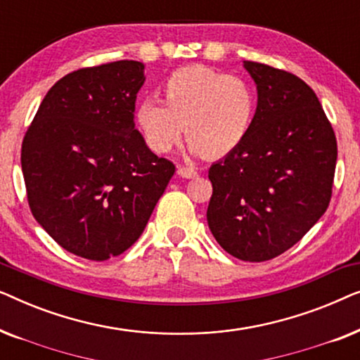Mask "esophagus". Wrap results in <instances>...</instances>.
<instances>
[{
  "mask_svg": "<svg viewBox=\"0 0 360 360\" xmlns=\"http://www.w3.org/2000/svg\"><path fill=\"white\" fill-rule=\"evenodd\" d=\"M176 174H179L180 176H184V179H193V176L198 175V172L195 170V167L179 165V169H176Z\"/></svg>",
  "mask_w": 360,
  "mask_h": 360,
  "instance_id": "obj_1",
  "label": "esophagus"
}]
</instances>
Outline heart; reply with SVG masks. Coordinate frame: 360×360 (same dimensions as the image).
Returning a JSON list of instances; mask_svg holds the SVG:
<instances>
[{"mask_svg":"<svg viewBox=\"0 0 360 360\" xmlns=\"http://www.w3.org/2000/svg\"><path fill=\"white\" fill-rule=\"evenodd\" d=\"M160 93L164 105L146 100L136 108L137 126L157 154L169 152L184 129L195 154H229L248 137L257 112L252 83L205 65L170 73Z\"/></svg>","mask_w":360,"mask_h":360,"instance_id":"obj_1","label":"heart"}]
</instances>
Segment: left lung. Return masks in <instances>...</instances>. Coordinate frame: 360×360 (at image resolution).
Wrapping results in <instances>:
<instances>
[{
	"label": "left lung",
	"instance_id": "left-lung-1",
	"mask_svg": "<svg viewBox=\"0 0 360 360\" xmlns=\"http://www.w3.org/2000/svg\"><path fill=\"white\" fill-rule=\"evenodd\" d=\"M257 112L238 149L210 167L206 219L226 252L264 262L298 243L328 210L338 142L314 91L293 73L244 62Z\"/></svg>",
	"mask_w": 360,
	"mask_h": 360
}]
</instances>
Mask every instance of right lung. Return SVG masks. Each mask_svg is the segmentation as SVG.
Returning <instances> with one entry per match:
<instances>
[{
	"label": "right lung",
	"instance_id": "obj_1",
	"mask_svg": "<svg viewBox=\"0 0 360 360\" xmlns=\"http://www.w3.org/2000/svg\"><path fill=\"white\" fill-rule=\"evenodd\" d=\"M144 80L136 60L68 73L47 91L22 139L32 216L78 257L108 260L129 249L175 174L134 127Z\"/></svg>",
	"mask_w": 360,
	"mask_h": 360
}]
</instances>
